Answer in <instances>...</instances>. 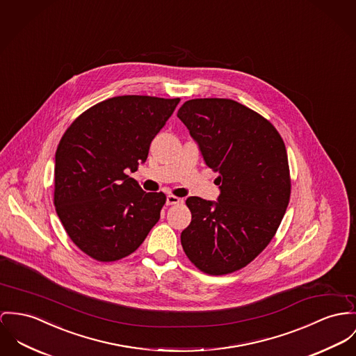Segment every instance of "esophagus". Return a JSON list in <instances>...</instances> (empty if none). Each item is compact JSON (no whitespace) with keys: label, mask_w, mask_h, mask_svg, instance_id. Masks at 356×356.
<instances>
[{"label":"esophagus","mask_w":356,"mask_h":356,"mask_svg":"<svg viewBox=\"0 0 356 356\" xmlns=\"http://www.w3.org/2000/svg\"><path fill=\"white\" fill-rule=\"evenodd\" d=\"M181 202H183V200H181L180 197L175 196V195H168V196H166V204H168V206L179 204V203H181Z\"/></svg>","instance_id":"obj_1"}]
</instances>
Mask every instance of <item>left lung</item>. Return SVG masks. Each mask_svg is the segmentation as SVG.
Wrapping results in <instances>:
<instances>
[{
	"label": "left lung",
	"instance_id": "obj_1",
	"mask_svg": "<svg viewBox=\"0 0 356 356\" xmlns=\"http://www.w3.org/2000/svg\"><path fill=\"white\" fill-rule=\"evenodd\" d=\"M177 118L203 160L218 172V202L190 196V226L181 245L209 275L248 266L274 238L286 213L291 180L284 142L261 115L230 99H192Z\"/></svg>",
	"mask_w": 356,
	"mask_h": 356
}]
</instances>
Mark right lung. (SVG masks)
<instances>
[{"mask_svg": "<svg viewBox=\"0 0 356 356\" xmlns=\"http://www.w3.org/2000/svg\"><path fill=\"white\" fill-rule=\"evenodd\" d=\"M180 99L116 96L81 115L55 153L54 204L70 240L97 261L137 250L159 222L166 196L127 175L146 161L153 138Z\"/></svg>", "mask_w": 356, "mask_h": 356, "instance_id": "obj_1", "label": "right lung"}]
</instances>
